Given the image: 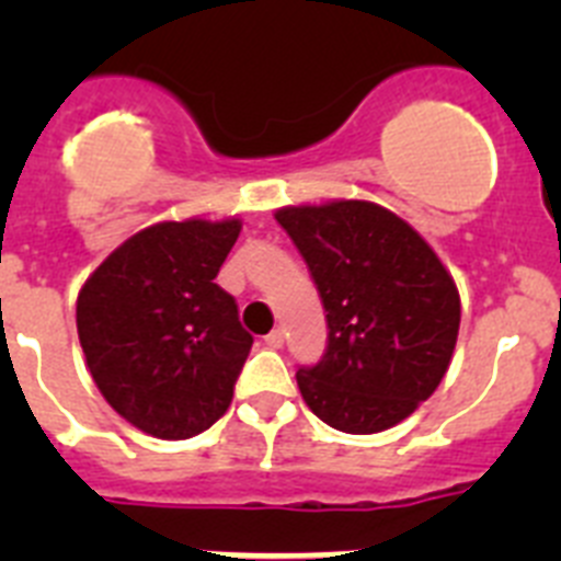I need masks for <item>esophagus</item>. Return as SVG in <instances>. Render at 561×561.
<instances>
[{"instance_id":"34e87169","label":"esophagus","mask_w":561,"mask_h":561,"mask_svg":"<svg viewBox=\"0 0 561 561\" xmlns=\"http://www.w3.org/2000/svg\"><path fill=\"white\" fill-rule=\"evenodd\" d=\"M264 342L266 345H270V348H284V342H286V334H284V329H275V331H270V334L264 336Z\"/></svg>"}]
</instances>
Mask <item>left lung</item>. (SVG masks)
<instances>
[{
  "instance_id": "obj_1",
  "label": "left lung",
  "mask_w": 561,
  "mask_h": 561,
  "mask_svg": "<svg viewBox=\"0 0 561 561\" xmlns=\"http://www.w3.org/2000/svg\"><path fill=\"white\" fill-rule=\"evenodd\" d=\"M323 297L329 345L297 370L311 413L351 435L390 430L440 385L460 325V297L433 247L374 202L280 207Z\"/></svg>"
}]
</instances>
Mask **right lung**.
I'll return each instance as SVG.
<instances>
[{"mask_svg":"<svg viewBox=\"0 0 561 561\" xmlns=\"http://www.w3.org/2000/svg\"><path fill=\"white\" fill-rule=\"evenodd\" d=\"M241 221H160L134 232L87 277L78 340L103 399L162 440L205 433L232 401L252 348L219 284Z\"/></svg>","mask_w":561,"mask_h":561,"instance_id":"1","label":"right lung"}]
</instances>
